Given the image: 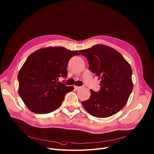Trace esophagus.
<instances>
[{
	"instance_id": "1",
	"label": "esophagus",
	"mask_w": 154,
	"mask_h": 154,
	"mask_svg": "<svg viewBox=\"0 0 154 154\" xmlns=\"http://www.w3.org/2000/svg\"><path fill=\"white\" fill-rule=\"evenodd\" d=\"M74 87L75 89H76V90H79V89L81 88V87H79V86H76V85H74Z\"/></svg>"
}]
</instances>
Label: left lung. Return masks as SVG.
Returning a JSON list of instances; mask_svg holds the SVG:
<instances>
[{
	"instance_id": "left-lung-1",
	"label": "left lung",
	"mask_w": 154,
	"mask_h": 154,
	"mask_svg": "<svg viewBox=\"0 0 154 154\" xmlns=\"http://www.w3.org/2000/svg\"><path fill=\"white\" fill-rule=\"evenodd\" d=\"M80 53L88 59L91 71L101 80L98 92L90 90V98L82 101L92 116L106 118L117 114L127 104L133 88L132 69L116 50L98 44Z\"/></svg>"
}]
</instances>
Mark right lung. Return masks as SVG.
<instances>
[{
    "label": "right lung",
    "mask_w": 154,
    "mask_h": 154,
    "mask_svg": "<svg viewBox=\"0 0 154 154\" xmlns=\"http://www.w3.org/2000/svg\"><path fill=\"white\" fill-rule=\"evenodd\" d=\"M78 51L63 47H49L31 54L18 74V94L29 110L35 114H48L58 109L66 94L74 87L58 82L67 76L69 60Z\"/></svg>",
    "instance_id": "right-lung-1"
}]
</instances>
